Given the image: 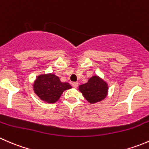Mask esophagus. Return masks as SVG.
Segmentation results:
<instances>
[{"label":"esophagus","mask_w":149,"mask_h":149,"mask_svg":"<svg viewBox=\"0 0 149 149\" xmlns=\"http://www.w3.org/2000/svg\"><path fill=\"white\" fill-rule=\"evenodd\" d=\"M78 85H79V84H78L77 82H73V83H72V86H73V88H77Z\"/></svg>","instance_id":"obj_1"}]
</instances>
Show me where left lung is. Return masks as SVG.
Segmentation results:
<instances>
[{
  "instance_id": "8db88e82",
  "label": "left lung",
  "mask_w": 149,
  "mask_h": 149,
  "mask_svg": "<svg viewBox=\"0 0 149 149\" xmlns=\"http://www.w3.org/2000/svg\"><path fill=\"white\" fill-rule=\"evenodd\" d=\"M79 90L90 104H95L102 101L107 97L109 86L106 81L97 75L91 76L87 83L79 86Z\"/></svg>"
}]
</instances>
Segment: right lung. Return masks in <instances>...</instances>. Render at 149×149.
<instances>
[{
	"label": "right lung",
	"instance_id": "obj_1",
	"mask_svg": "<svg viewBox=\"0 0 149 149\" xmlns=\"http://www.w3.org/2000/svg\"><path fill=\"white\" fill-rule=\"evenodd\" d=\"M72 86L67 82H61L60 78L53 73L40 74L33 84L34 92L42 101L54 104L60 99L65 90Z\"/></svg>",
	"mask_w": 149,
	"mask_h": 149
}]
</instances>
